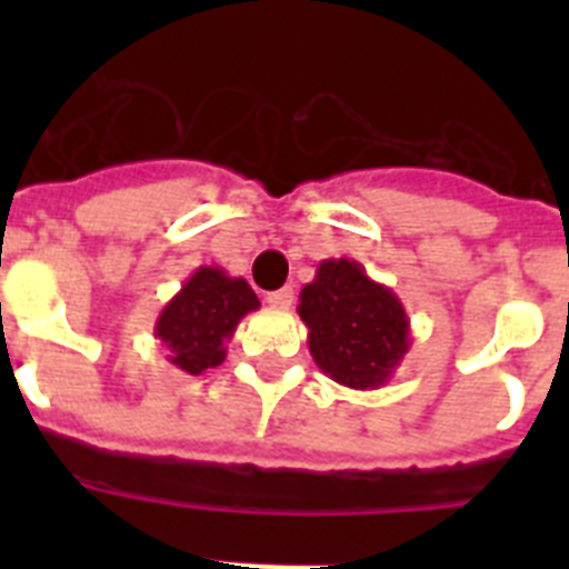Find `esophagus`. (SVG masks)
Listing matches in <instances>:
<instances>
[{
	"instance_id": "1",
	"label": "esophagus",
	"mask_w": 569,
	"mask_h": 569,
	"mask_svg": "<svg viewBox=\"0 0 569 569\" xmlns=\"http://www.w3.org/2000/svg\"><path fill=\"white\" fill-rule=\"evenodd\" d=\"M268 305H273V308H290L293 305V288H281L268 293Z\"/></svg>"
}]
</instances>
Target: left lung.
Segmentation results:
<instances>
[{
	"mask_svg": "<svg viewBox=\"0 0 569 569\" xmlns=\"http://www.w3.org/2000/svg\"><path fill=\"white\" fill-rule=\"evenodd\" d=\"M299 316L321 373L353 390H379L410 350V319L399 296L356 259H325L299 293Z\"/></svg>",
	"mask_w": 569,
	"mask_h": 569,
	"instance_id": "8db88e82",
	"label": "left lung"
}]
</instances>
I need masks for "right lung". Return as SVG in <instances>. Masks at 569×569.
I'll return each instance as SVG.
<instances>
[{
    "mask_svg": "<svg viewBox=\"0 0 569 569\" xmlns=\"http://www.w3.org/2000/svg\"><path fill=\"white\" fill-rule=\"evenodd\" d=\"M259 296L248 281L202 264L156 319L153 336L168 347V361L190 376H202L228 356L239 321L259 310Z\"/></svg>",
    "mask_w": 569,
    "mask_h": 569,
    "instance_id": "obj_1",
    "label": "right lung"
}]
</instances>
